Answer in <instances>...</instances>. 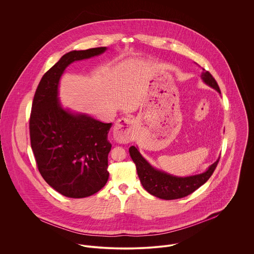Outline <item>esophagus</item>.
<instances>
[{
    "label": "esophagus",
    "mask_w": 254,
    "mask_h": 254,
    "mask_svg": "<svg viewBox=\"0 0 254 254\" xmlns=\"http://www.w3.org/2000/svg\"><path fill=\"white\" fill-rule=\"evenodd\" d=\"M134 133V120L130 117L119 119L114 127L116 139L121 143H129L132 140Z\"/></svg>",
    "instance_id": "1"
}]
</instances>
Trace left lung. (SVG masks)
Returning <instances> with one entry per match:
<instances>
[{
    "mask_svg": "<svg viewBox=\"0 0 254 254\" xmlns=\"http://www.w3.org/2000/svg\"><path fill=\"white\" fill-rule=\"evenodd\" d=\"M202 70L201 79L207 85L221 93L217 82L211 73L205 69ZM129 152L136 165L138 176L145 190L156 197L166 200L182 198L192 193L211 177L220 159L219 157L204 173L190 177H176L154 169L134 145L130 146Z\"/></svg>",
    "mask_w": 254,
    "mask_h": 254,
    "instance_id": "obj_1",
    "label": "left lung"
}]
</instances>
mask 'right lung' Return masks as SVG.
<instances>
[{
    "label": "right lung",
    "mask_w": 254,
    "mask_h": 254,
    "mask_svg": "<svg viewBox=\"0 0 254 254\" xmlns=\"http://www.w3.org/2000/svg\"><path fill=\"white\" fill-rule=\"evenodd\" d=\"M106 50L100 47L65 54L43 75L34 95L29 131L37 167L45 181L67 197L90 196L107 184L111 148L108 134L112 125L63 109L59 82L71 63Z\"/></svg>",
    "instance_id": "obj_1"
}]
</instances>
